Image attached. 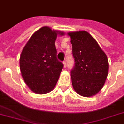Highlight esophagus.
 <instances>
[{
  "label": "esophagus",
  "mask_w": 124,
  "mask_h": 124,
  "mask_svg": "<svg viewBox=\"0 0 124 124\" xmlns=\"http://www.w3.org/2000/svg\"><path fill=\"white\" fill-rule=\"evenodd\" d=\"M63 64H64V67L66 68V61L63 62Z\"/></svg>",
  "instance_id": "esophagus-1"
}]
</instances>
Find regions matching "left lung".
<instances>
[{"label": "left lung", "instance_id": "obj_1", "mask_svg": "<svg viewBox=\"0 0 124 124\" xmlns=\"http://www.w3.org/2000/svg\"><path fill=\"white\" fill-rule=\"evenodd\" d=\"M68 35L71 38L75 62L71 71L73 88L84 97L95 96L103 88L108 74L106 54L86 31L70 32Z\"/></svg>", "mask_w": 124, "mask_h": 124}]
</instances>
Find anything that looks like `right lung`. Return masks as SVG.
<instances>
[{"label": "right lung", "mask_w": 124, "mask_h": 124, "mask_svg": "<svg viewBox=\"0 0 124 124\" xmlns=\"http://www.w3.org/2000/svg\"><path fill=\"white\" fill-rule=\"evenodd\" d=\"M62 31L43 26L33 34L20 57V70L24 82L37 94L51 92L56 85L63 64L56 58L55 41Z\"/></svg>", "instance_id": "add662e5"}]
</instances>
